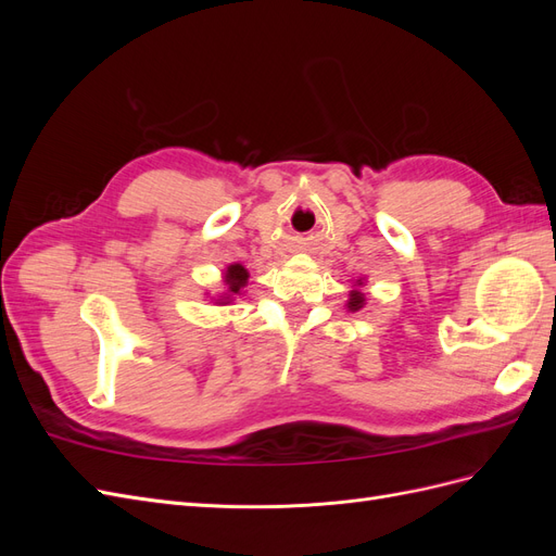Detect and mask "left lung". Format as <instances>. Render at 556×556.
<instances>
[{"instance_id":"left-lung-1","label":"left lung","mask_w":556,"mask_h":556,"mask_svg":"<svg viewBox=\"0 0 556 556\" xmlns=\"http://www.w3.org/2000/svg\"><path fill=\"white\" fill-rule=\"evenodd\" d=\"M355 288L357 290H352L350 292V299H348V311H352V313H355V311H359V308H364V304H366V296H364V292H359V288H362V280H357L355 282Z\"/></svg>"}]
</instances>
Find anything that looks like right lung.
<instances>
[{
	"label": "right lung",
	"instance_id": "1",
	"mask_svg": "<svg viewBox=\"0 0 556 556\" xmlns=\"http://www.w3.org/2000/svg\"><path fill=\"white\" fill-rule=\"evenodd\" d=\"M248 278H250V274H248L245 266L229 264L227 271H225V288L227 290H225V294L220 299H215V304H220V306L231 304L233 296L243 292V288L248 285Z\"/></svg>",
	"mask_w": 556,
	"mask_h": 556
}]
</instances>
